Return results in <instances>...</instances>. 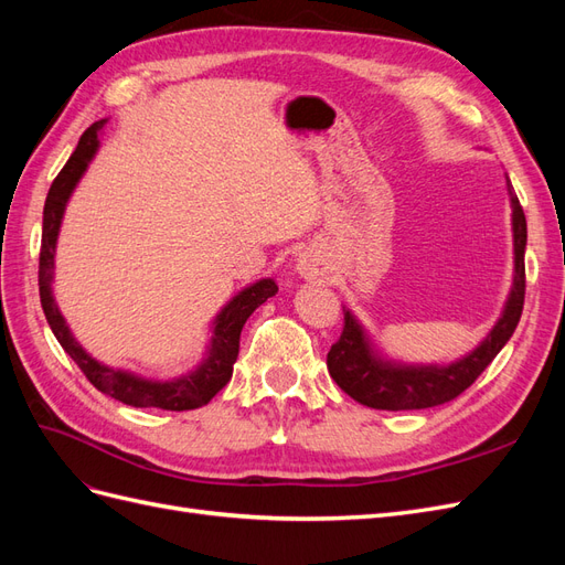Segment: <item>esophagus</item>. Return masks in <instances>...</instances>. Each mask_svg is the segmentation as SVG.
I'll list each match as a JSON object with an SVG mask.
<instances>
[{
    "mask_svg": "<svg viewBox=\"0 0 565 565\" xmlns=\"http://www.w3.org/2000/svg\"><path fill=\"white\" fill-rule=\"evenodd\" d=\"M297 270L301 273L303 278H309V280H313V278H320L322 273H324V268L320 266V262L316 259L313 254H303L301 259H299V264H297Z\"/></svg>",
    "mask_w": 565,
    "mask_h": 565,
    "instance_id": "esophagus-1",
    "label": "esophagus"
}]
</instances>
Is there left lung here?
<instances>
[{
  "instance_id": "8db88e82",
  "label": "left lung",
  "mask_w": 565,
  "mask_h": 565,
  "mask_svg": "<svg viewBox=\"0 0 565 565\" xmlns=\"http://www.w3.org/2000/svg\"><path fill=\"white\" fill-rule=\"evenodd\" d=\"M509 195L511 207H514L511 221H514L516 276L504 313L488 339L473 353L448 367L391 365L370 351L363 328L351 311H344V330L328 353V370L339 388L347 391L353 401L374 409H424L450 403L461 391H467L478 380V374L492 363V358L502 351L516 330L525 299V214L511 183Z\"/></svg>"
}]
</instances>
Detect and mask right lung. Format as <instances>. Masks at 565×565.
Returning a JSON list of instances; mask_svg holds the SVG:
<instances>
[{"label":"right lung","mask_w":565,"mask_h":565,"mask_svg":"<svg viewBox=\"0 0 565 565\" xmlns=\"http://www.w3.org/2000/svg\"><path fill=\"white\" fill-rule=\"evenodd\" d=\"M106 127V119H98L87 131L82 134V139L65 162V167L58 172L49 188V195L44 202V224H42V249H40V301L46 316V322L51 332L56 334L58 344L65 349V353L73 358L77 367L100 393L106 396L134 405V407H160V409H195L207 405L216 393L231 382L233 363L237 361V351H241V332L247 318L254 313V309L278 292V285L273 280H259L252 287L243 289L224 311H221L214 320V337L207 351L204 363L185 377H179L174 382H148L136 377L131 372L113 370L96 363L94 358L84 351L75 337L67 330V324L58 311V306L51 295V278H54V252H56V237L61 228V218L65 212V202L71 198L73 188L77 185L79 177L87 169L89 160L98 148V134Z\"/></svg>","instance_id":"1"}]
</instances>
